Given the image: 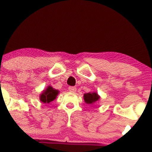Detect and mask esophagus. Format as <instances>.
<instances>
[{"mask_svg": "<svg viewBox=\"0 0 152 152\" xmlns=\"http://www.w3.org/2000/svg\"><path fill=\"white\" fill-rule=\"evenodd\" d=\"M68 90H69V91H72V92L76 91V87H73V86H69V87L68 88Z\"/></svg>", "mask_w": 152, "mask_h": 152, "instance_id": "1", "label": "esophagus"}]
</instances>
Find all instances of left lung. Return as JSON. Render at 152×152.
Segmentation results:
<instances>
[{"label":"left lung","mask_w":152,"mask_h":152,"mask_svg":"<svg viewBox=\"0 0 152 152\" xmlns=\"http://www.w3.org/2000/svg\"><path fill=\"white\" fill-rule=\"evenodd\" d=\"M100 97L98 96L97 93H88L84 94V100L86 103L88 104H92L94 102L97 101L99 100Z\"/></svg>","instance_id":"obj_1"}]
</instances>
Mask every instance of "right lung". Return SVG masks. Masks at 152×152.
<instances>
[{
  "label": "right lung",
  "mask_w": 152,
  "mask_h": 152,
  "mask_svg": "<svg viewBox=\"0 0 152 152\" xmlns=\"http://www.w3.org/2000/svg\"><path fill=\"white\" fill-rule=\"evenodd\" d=\"M58 94V91L55 90L52 87H48L47 89L43 91L40 95V100L42 103H49L51 101L54 100L56 97V96Z\"/></svg>",
  "instance_id": "1"
}]
</instances>
